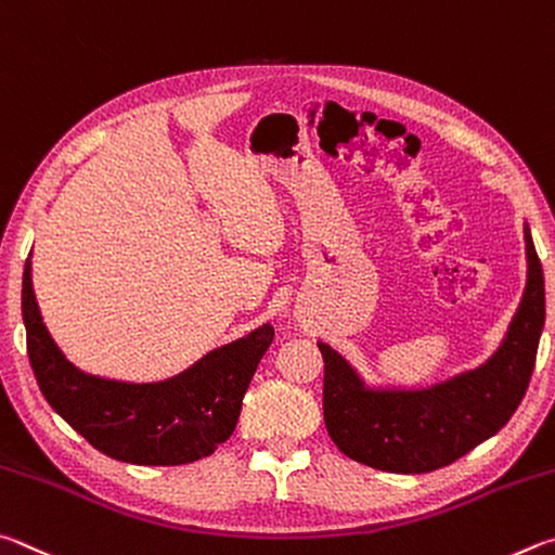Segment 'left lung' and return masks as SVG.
<instances>
[{
    "label": "left lung",
    "mask_w": 555,
    "mask_h": 555,
    "mask_svg": "<svg viewBox=\"0 0 555 555\" xmlns=\"http://www.w3.org/2000/svg\"><path fill=\"white\" fill-rule=\"evenodd\" d=\"M527 285L507 334L488 361L426 387H373L319 341L324 358V422L338 451L385 473H429L498 434L517 412L546 319L543 270L529 223Z\"/></svg>",
    "instance_id": "left-lung-1"
}]
</instances>
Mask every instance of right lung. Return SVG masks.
Segmentation results:
<instances>
[{
	"instance_id": "1",
	"label": "right lung",
	"mask_w": 555,
	"mask_h": 555,
	"mask_svg": "<svg viewBox=\"0 0 555 555\" xmlns=\"http://www.w3.org/2000/svg\"><path fill=\"white\" fill-rule=\"evenodd\" d=\"M22 317L34 375L48 404L96 451L133 465H182L207 459L236 429L243 395L272 344V326L219 346L188 371L158 383H124L80 371L43 324L24 266Z\"/></svg>"
}]
</instances>
